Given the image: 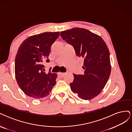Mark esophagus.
<instances>
[{
  "label": "esophagus",
  "instance_id": "obj_1",
  "mask_svg": "<svg viewBox=\"0 0 132 132\" xmlns=\"http://www.w3.org/2000/svg\"><path fill=\"white\" fill-rule=\"evenodd\" d=\"M65 75V73H58V75L59 76V77H61V78H62V77H64V75Z\"/></svg>",
  "mask_w": 132,
  "mask_h": 132
}]
</instances>
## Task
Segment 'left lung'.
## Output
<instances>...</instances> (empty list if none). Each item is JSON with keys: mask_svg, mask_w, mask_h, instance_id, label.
<instances>
[{"mask_svg": "<svg viewBox=\"0 0 132 132\" xmlns=\"http://www.w3.org/2000/svg\"><path fill=\"white\" fill-rule=\"evenodd\" d=\"M60 35L74 47L77 56L84 59V74H74L71 90L81 99L94 98L104 88L111 73L110 52L106 43L98 35L82 28L62 31Z\"/></svg>", "mask_w": 132, "mask_h": 132, "instance_id": "8db88e82", "label": "left lung"}]
</instances>
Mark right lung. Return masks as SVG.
<instances>
[{
  "label": "right lung",
  "instance_id": "obj_1",
  "mask_svg": "<svg viewBox=\"0 0 132 132\" xmlns=\"http://www.w3.org/2000/svg\"><path fill=\"white\" fill-rule=\"evenodd\" d=\"M59 36V32L32 36L19 48L15 61V78L20 88L30 97H46L56 83L57 74L51 72V68L46 73L43 63L50 62L51 46Z\"/></svg>",
  "mask_w": 132,
  "mask_h": 132
}]
</instances>
